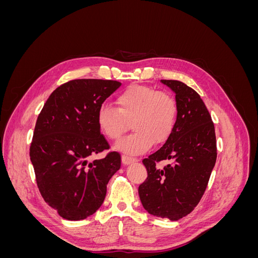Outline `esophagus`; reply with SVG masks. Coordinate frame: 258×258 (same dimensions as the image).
<instances>
[{
    "label": "esophagus",
    "mask_w": 258,
    "mask_h": 258,
    "mask_svg": "<svg viewBox=\"0 0 258 258\" xmlns=\"http://www.w3.org/2000/svg\"><path fill=\"white\" fill-rule=\"evenodd\" d=\"M121 161H122V163L124 166H128V165H130V163H134V162H136L137 161V159L136 158H132V157H129V156H122L121 157Z\"/></svg>",
    "instance_id": "esophagus-1"
}]
</instances>
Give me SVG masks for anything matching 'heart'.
I'll list each match as a JSON object with an SVG mask.
<instances>
[{"instance_id":"b5f03b06","label":"heart","mask_w":258,"mask_h":258,"mask_svg":"<svg viewBox=\"0 0 258 258\" xmlns=\"http://www.w3.org/2000/svg\"><path fill=\"white\" fill-rule=\"evenodd\" d=\"M117 108L100 107L98 126L111 140L118 139L132 124L135 132L115 144L117 151L136 156L151 150L155 142L162 144L172 136L177 120L175 99L166 92L148 87L131 86L116 98Z\"/></svg>"}]
</instances>
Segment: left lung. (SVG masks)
<instances>
[{"mask_svg":"<svg viewBox=\"0 0 258 258\" xmlns=\"http://www.w3.org/2000/svg\"><path fill=\"white\" fill-rule=\"evenodd\" d=\"M161 83L175 93L177 120L160 150L143 159L147 178L139 186V196L150 214L178 221L204 196L216 161V138L212 118L198 93L182 82ZM161 160L170 163L159 169L155 163Z\"/></svg>","mask_w":258,"mask_h":258,"instance_id":"obj_1","label":"left lung"}]
</instances>
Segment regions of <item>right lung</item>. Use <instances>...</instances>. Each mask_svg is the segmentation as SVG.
<instances>
[{
  "mask_svg": "<svg viewBox=\"0 0 258 258\" xmlns=\"http://www.w3.org/2000/svg\"><path fill=\"white\" fill-rule=\"evenodd\" d=\"M104 80H73L54 90L37 117L30 158L46 204L69 221H81L102 206L106 185L120 169V155L90 157L110 148L97 117L120 87Z\"/></svg>",
  "mask_w": 258,
  "mask_h": 258,
  "instance_id": "1",
  "label": "right lung"
}]
</instances>
